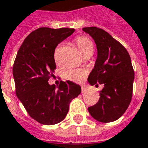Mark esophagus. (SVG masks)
Instances as JSON below:
<instances>
[{
  "instance_id": "obj_1",
  "label": "esophagus",
  "mask_w": 148,
  "mask_h": 148,
  "mask_svg": "<svg viewBox=\"0 0 148 148\" xmlns=\"http://www.w3.org/2000/svg\"><path fill=\"white\" fill-rule=\"evenodd\" d=\"M81 89H82V93H85V92H86L87 91L86 87L85 86H81Z\"/></svg>"
}]
</instances>
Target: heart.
I'll list each match as a JSON object with an SVG mask.
<instances>
[{"label":"heart","instance_id":"1","mask_svg":"<svg viewBox=\"0 0 148 148\" xmlns=\"http://www.w3.org/2000/svg\"><path fill=\"white\" fill-rule=\"evenodd\" d=\"M75 44L79 51L82 55L86 53H92L93 51V44L92 41L85 36H79L75 39ZM55 60L56 62L59 61V54L58 50L55 52ZM87 71L82 68H69L63 73V77L67 80L73 82H81L86 76Z\"/></svg>","mask_w":148,"mask_h":148}]
</instances>
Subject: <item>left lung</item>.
<instances>
[{"mask_svg": "<svg viewBox=\"0 0 148 148\" xmlns=\"http://www.w3.org/2000/svg\"><path fill=\"white\" fill-rule=\"evenodd\" d=\"M97 45L94 68L88 77L91 86L103 85L99 99L88 108L95 120L102 123L116 121L125 113L132 98L134 72L127 49L108 32L97 27H83Z\"/></svg>", "mask_w": 148, "mask_h": 148, "instance_id": "left-lung-1", "label": "left lung"}]
</instances>
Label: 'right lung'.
I'll return each mask as SVG.
<instances>
[{"label": "right lung", "instance_id": "1", "mask_svg": "<svg viewBox=\"0 0 148 148\" xmlns=\"http://www.w3.org/2000/svg\"><path fill=\"white\" fill-rule=\"evenodd\" d=\"M74 28L39 27L27 35L16 56L13 76L16 95L27 113L45 125L63 121L69 103L81 93V86L67 80L50 85L56 69L55 49L70 36Z\"/></svg>", "mask_w": 148, "mask_h": 148}]
</instances>
